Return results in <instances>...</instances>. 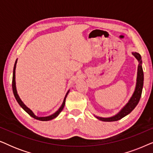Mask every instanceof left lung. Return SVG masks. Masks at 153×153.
Segmentation results:
<instances>
[{
  "mask_svg": "<svg viewBox=\"0 0 153 153\" xmlns=\"http://www.w3.org/2000/svg\"><path fill=\"white\" fill-rule=\"evenodd\" d=\"M132 54L134 57L137 58L139 61V64L138 65V72H137V85H136L135 91L134 92L132 96L129 100L128 103L123 107L120 112L114 116L110 117V118H101V117L96 116V118L100 120L105 121V122H111V121H117L120 120L123 117L126 116L127 115L132 111L137 105L139 103L140 98L141 97L142 90H143V71L142 68V60L141 56L139 53L137 52H132Z\"/></svg>",
  "mask_w": 153,
  "mask_h": 153,
  "instance_id": "8db88e82",
  "label": "left lung"
}]
</instances>
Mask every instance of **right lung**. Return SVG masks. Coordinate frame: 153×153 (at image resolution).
I'll return each instance as SVG.
<instances>
[{"label":"right lung","instance_id":"add662e5","mask_svg":"<svg viewBox=\"0 0 153 153\" xmlns=\"http://www.w3.org/2000/svg\"><path fill=\"white\" fill-rule=\"evenodd\" d=\"M16 62H17V59L16 60L15 63H14V70H13V76H12V91H13V93H14V97H15V99L16 101H17L19 104L21 106V107H22L23 109H24L26 113H28V114L30 115L31 117H33V118H34L35 119H37V120H39L41 121H48V120H52V119L56 118V117L59 115L60 113L62 111V110L63 109V108L65 106V99L67 97V95H68V94L69 93V91L67 93L65 97V98H64L63 102H62L61 106H60V107L59 108V109H58L56 113H54L53 114L51 115V116H47V117H37V116H36L34 114H33V112L30 109V108H28L26 105H25V104H24V102L22 101V100L20 99L19 96L17 94V91H16V82H15V70H16Z\"/></svg>","mask_w":153,"mask_h":153}]
</instances>
